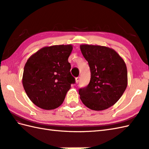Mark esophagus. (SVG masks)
Instances as JSON below:
<instances>
[{
    "label": "esophagus",
    "mask_w": 149,
    "mask_h": 149,
    "mask_svg": "<svg viewBox=\"0 0 149 149\" xmlns=\"http://www.w3.org/2000/svg\"><path fill=\"white\" fill-rule=\"evenodd\" d=\"M79 81H80V77H77L75 78V83H76L77 84L79 83Z\"/></svg>",
    "instance_id": "obj_1"
}]
</instances>
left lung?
Masks as SVG:
<instances>
[{
	"label": "left lung",
	"mask_w": 149,
	"mask_h": 149,
	"mask_svg": "<svg viewBox=\"0 0 149 149\" xmlns=\"http://www.w3.org/2000/svg\"><path fill=\"white\" fill-rule=\"evenodd\" d=\"M80 49L91 72L89 84L79 90L80 99L90 109L109 108L120 99L127 88L125 63L109 47L84 44L80 45Z\"/></svg>",
	"instance_id": "obj_1"
}]
</instances>
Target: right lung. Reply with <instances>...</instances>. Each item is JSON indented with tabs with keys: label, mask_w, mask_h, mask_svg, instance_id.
<instances>
[{
	"label": "right lung",
	"mask_w": 149,
	"mask_h": 149,
	"mask_svg": "<svg viewBox=\"0 0 149 149\" xmlns=\"http://www.w3.org/2000/svg\"><path fill=\"white\" fill-rule=\"evenodd\" d=\"M72 45L45 47L31 56L24 66L22 84L30 100L40 108L61 106L75 78L68 61Z\"/></svg>",
	"instance_id": "1"
}]
</instances>
